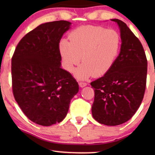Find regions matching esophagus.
<instances>
[{
	"instance_id": "esophagus-1",
	"label": "esophagus",
	"mask_w": 155,
	"mask_h": 155,
	"mask_svg": "<svg viewBox=\"0 0 155 155\" xmlns=\"http://www.w3.org/2000/svg\"><path fill=\"white\" fill-rule=\"evenodd\" d=\"M79 85L80 87H84L87 86V83L84 82H79Z\"/></svg>"
}]
</instances>
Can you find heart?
Wrapping results in <instances>:
<instances>
[{
	"mask_svg": "<svg viewBox=\"0 0 155 155\" xmlns=\"http://www.w3.org/2000/svg\"><path fill=\"white\" fill-rule=\"evenodd\" d=\"M70 41L62 40L59 51L63 65L72 71L75 65L82 63L73 72L79 80L94 75L99 77L107 73L115 61L120 47V37L113 29L100 26L87 25L74 29Z\"/></svg>",
	"mask_w": 155,
	"mask_h": 155,
	"instance_id": "b5f03b06",
	"label": "heart"
}]
</instances>
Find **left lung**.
<instances>
[{"instance_id":"left-lung-1","label":"left lung","mask_w":155,"mask_h":155,"mask_svg":"<svg viewBox=\"0 0 155 155\" xmlns=\"http://www.w3.org/2000/svg\"><path fill=\"white\" fill-rule=\"evenodd\" d=\"M119 27L121 46L118 56L105 75L90 83L94 90L92 116L99 124L118 126L133 117L143 101L147 61L140 40L126 23Z\"/></svg>"}]
</instances>
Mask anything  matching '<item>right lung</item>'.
<instances>
[{"label":"right lung","instance_id":"right-lung-1","mask_svg":"<svg viewBox=\"0 0 155 155\" xmlns=\"http://www.w3.org/2000/svg\"><path fill=\"white\" fill-rule=\"evenodd\" d=\"M71 23L41 24L19 42L12 58V92L31 121L49 126L64 119L79 91L76 80L61 68L59 43Z\"/></svg>","mask_w":155,"mask_h":155}]
</instances>
